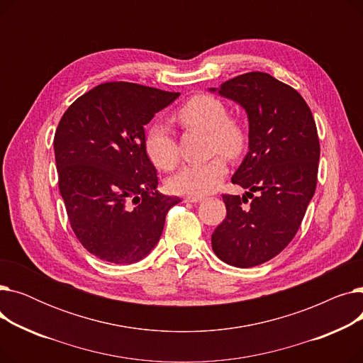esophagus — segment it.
Returning <instances> with one entry per match:
<instances>
[{
    "instance_id": "obj_1",
    "label": "esophagus",
    "mask_w": 363,
    "mask_h": 363,
    "mask_svg": "<svg viewBox=\"0 0 363 363\" xmlns=\"http://www.w3.org/2000/svg\"><path fill=\"white\" fill-rule=\"evenodd\" d=\"M184 200H185L186 203H199V201L204 200V197H199V196H186Z\"/></svg>"
}]
</instances>
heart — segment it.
<instances>
[{"label": "heart", "mask_w": 363, "mask_h": 363, "mask_svg": "<svg viewBox=\"0 0 363 363\" xmlns=\"http://www.w3.org/2000/svg\"><path fill=\"white\" fill-rule=\"evenodd\" d=\"M177 119L188 129L207 132L211 151L226 157H238L247 143L244 126L230 118L226 106L213 95L199 94L178 111ZM145 151L150 160L162 170H172L178 163V145L164 123L151 125L145 133ZM226 175V163L213 157L206 163L186 164L169 179L170 191L182 196H206L213 193Z\"/></svg>", "instance_id": "obj_1"}]
</instances>
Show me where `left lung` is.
<instances>
[{
	"mask_svg": "<svg viewBox=\"0 0 363 363\" xmlns=\"http://www.w3.org/2000/svg\"><path fill=\"white\" fill-rule=\"evenodd\" d=\"M211 91L240 104L249 119V152L231 179L247 191L222 196L226 218L212 247L225 263L252 268L279 255L298 231L316 189L318 130L301 95L268 73H244ZM247 198L252 201L244 206Z\"/></svg>",
	"mask_w": 363,
	"mask_h": 363,
	"instance_id": "obj_1",
	"label": "left lung"
}]
</instances>
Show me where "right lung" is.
I'll list each match as a JSON object with an SVG mask.
<instances>
[{"instance_id":"1","label":"right lung","mask_w":363,"mask_h":363,"mask_svg":"<svg viewBox=\"0 0 363 363\" xmlns=\"http://www.w3.org/2000/svg\"><path fill=\"white\" fill-rule=\"evenodd\" d=\"M179 97L129 82H106L73 101L54 135L59 188L74 235L101 260L144 259L179 197L157 191L144 126Z\"/></svg>"}]
</instances>
